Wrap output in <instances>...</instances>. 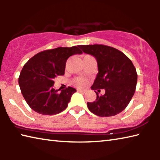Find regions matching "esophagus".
Returning <instances> with one entry per match:
<instances>
[{
  "instance_id": "obj_1",
  "label": "esophagus",
  "mask_w": 160,
  "mask_h": 160,
  "mask_svg": "<svg viewBox=\"0 0 160 160\" xmlns=\"http://www.w3.org/2000/svg\"><path fill=\"white\" fill-rule=\"evenodd\" d=\"M77 91L80 92H86L85 90H82V89H78Z\"/></svg>"
}]
</instances>
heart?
<instances>
[{"instance_id":"b5f03b06","label":"heart","mask_w":160,"mask_h":160,"mask_svg":"<svg viewBox=\"0 0 160 160\" xmlns=\"http://www.w3.org/2000/svg\"><path fill=\"white\" fill-rule=\"evenodd\" d=\"M72 83L74 84L75 86L79 87V88H82L87 85V80L82 78H78L72 81Z\"/></svg>"}]
</instances>
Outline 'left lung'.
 <instances>
[{
	"label": "left lung",
	"instance_id": "left-lung-1",
	"mask_svg": "<svg viewBox=\"0 0 160 160\" xmlns=\"http://www.w3.org/2000/svg\"><path fill=\"white\" fill-rule=\"evenodd\" d=\"M84 53L96 58L98 73L91 87L93 90H105L104 96L88 102L92 113L101 117L113 116L126 109L135 93L138 75L132 61L115 48L102 44L80 45Z\"/></svg>",
	"mask_w": 160,
	"mask_h": 160
}]
</instances>
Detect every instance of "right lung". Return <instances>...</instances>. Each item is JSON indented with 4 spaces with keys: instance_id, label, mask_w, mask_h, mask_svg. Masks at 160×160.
<instances>
[{
    "instance_id": "add662e5",
    "label": "right lung",
    "mask_w": 160,
    "mask_h": 160,
    "mask_svg": "<svg viewBox=\"0 0 160 160\" xmlns=\"http://www.w3.org/2000/svg\"><path fill=\"white\" fill-rule=\"evenodd\" d=\"M82 53L78 47H58L38 53L27 62L18 82L32 109L43 115H54L66 109L76 90L71 87L61 91L55 90L53 79L64 75L70 56Z\"/></svg>"
}]
</instances>
